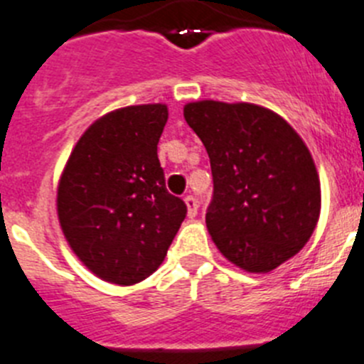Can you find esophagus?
Returning a JSON list of instances; mask_svg holds the SVG:
<instances>
[{
  "mask_svg": "<svg viewBox=\"0 0 364 364\" xmlns=\"http://www.w3.org/2000/svg\"><path fill=\"white\" fill-rule=\"evenodd\" d=\"M185 205H186V214H188V218H196V215H198V208H199L198 199H196L194 196H186Z\"/></svg>",
  "mask_w": 364,
  "mask_h": 364,
  "instance_id": "esophagus-1",
  "label": "esophagus"
}]
</instances>
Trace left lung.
Returning a JSON list of instances; mask_svg holds the SVG:
<instances>
[{
    "mask_svg": "<svg viewBox=\"0 0 364 364\" xmlns=\"http://www.w3.org/2000/svg\"><path fill=\"white\" fill-rule=\"evenodd\" d=\"M214 178L206 212L212 241L235 267L267 274L316 230L321 183L309 146L279 114L254 103H186Z\"/></svg>",
    "mask_w": 364,
    "mask_h": 364,
    "instance_id": "8db88e82",
    "label": "left lung"
}]
</instances>
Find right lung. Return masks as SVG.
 <instances>
[{
  "instance_id": "obj_1",
  "label": "right lung",
  "mask_w": 364,
  "mask_h": 364,
  "mask_svg": "<svg viewBox=\"0 0 364 364\" xmlns=\"http://www.w3.org/2000/svg\"><path fill=\"white\" fill-rule=\"evenodd\" d=\"M166 119L163 103L101 116L72 149L58 185L68 247L94 276L119 287L158 270L186 215L158 159Z\"/></svg>"
}]
</instances>
